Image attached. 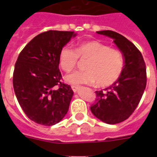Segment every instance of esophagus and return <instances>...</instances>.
<instances>
[{"instance_id":"34e87169","label":"esophagus","mask_w":157,"mask_h":157,"mask_svg":"<svg viewBox=\"0 0 157 157\" xmlns=\"http://www.w3.org/2000/svg\"><path fill=\"white\" fill-rule=\"evenodd\" d=\"M71 89H72V90H73L74 93H76L77 91L79 90V87L78 86H71Z\"/></svg>"}]
</instances>
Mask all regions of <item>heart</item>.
I'll use <instances>...</instances> for the list:
<instances>
[{
	"label": "heart",
	"mask_w": 157,
	"mask_h": 157,
	"mask_svg": "<svg viewBox=\"0 0 157 157\" xmlns=\"http://www.w3.org/2000/svg\"><path fill=\"white\" fill-rule=\"evenodd\" d=\"M78 57L89 59L84 71H74L65 76V80L72 86L83 84L96 83L101 87L113 85L123 71L124 58L120 50L110 48L107 45L90 40L80 43L74 50L66 46L59 53V64L63 71L69 72L76 67Z\"/></svg>",
	"instance_id": "heart-1"
}]
</instances>
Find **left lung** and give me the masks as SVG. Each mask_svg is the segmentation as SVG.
Here are the masks:
<instances>
[{
	"label": "left lung",
	"instance_id": "left-lung-1",
	"mask_svg": "<svg viewBox=\"0 0 157 157\" xmlns=\"http://www.w3.org/2000/svg\"><path fill=\"white\" fill-rule=\"evenodd\" d=\"M98 34L113 39L123 54L124 67L119 79L104 90L95 91L92 113L104 123L114 124L125 121L139 105L146 88V65L143 55L128 39L113 31H98Z\"/></svg>",
	"mask_w": 157,
	"mask_h": 157
}]
</instances>
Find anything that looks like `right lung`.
I'll use <instances>...</instances> for the list:
<instances>
[{
	"label": "right lung",
	"mask_w": 157,
	"mask_h": 157,
	"mask_svg": "<svg viewBox=\"0 0 157 157\" xmlns=\"http://www.w3.org/2000/svg\"><path fill=\"white\" fill-rule=\"evenodd\" d=\"M74 32L47 31L33 38L18 57L13 75L16 98L27 117L43 125H54L68 111L73 91L62 83L59 53Z\"/></svg>",
	"instance_id": "right-lung-1"
}]
</instances>
